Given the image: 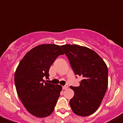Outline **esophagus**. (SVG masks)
<instances>
[{"label":"esophagus","mask_w":123,"mask_h":123,"mask_svg":"<svg viewBox=\"0 0 123 123\" xmlns=\"http://www.w3.org/2000/svg\"><path fill=\"white\" fill-rule=\"evenodd\" d=\"M68 88V85H66L63 86V90H67Z\"/></svg>","instance_id":"obj_1"}]
</instances>
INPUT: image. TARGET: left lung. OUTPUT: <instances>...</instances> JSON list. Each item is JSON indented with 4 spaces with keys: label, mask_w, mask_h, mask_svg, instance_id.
Masks as SVG:
<instances>
[{
    "label": "left lung",
    "mask_w": 123,
    "mask_h": 123,
    "mask_svg": "<svg viewBox=\"0 0 123 123\" xmlns=\"http://www.w3.org/2000/svg\"><path fill=\"white\" fill-rule=\"evenodd\" d=\"M61 48L75 74L82 78L79 86H70L74 92L70 107L78 116L91 115L99 108L108 88L106 64L94 50L86 47L66 44Z\"/></svg>",
    "instance_id": "obj_1"
}]
</instances>
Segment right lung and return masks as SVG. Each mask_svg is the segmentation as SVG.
Masks as SVG:
<instances>
[{"mask_svg":"<svg viewBox=\"0 0 123 123\" xmlns=\"http://www.w3.org/2000/svg\"><path fill=\"white\" fill-rule=\"evenodd\" d=\"M60 46L40 45L28 51L20 62L14 76L17 93L26 110L33 116L45 117L53 113L62 86L46 82L55 59L63 55Z\"/></svg>","mask_w":123,"mask_h":123,"instance_id":"1","label":"right lung"}]
</instances>
